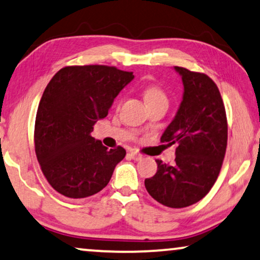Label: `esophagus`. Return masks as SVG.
<instances>
[{
	"label": "esophagus",
	"instance_id": "obj_1",
	"mask_svg": "<svg viewBox=\"0 0 260 260\" xmlns=\"http://www.w3.org/2000/svg\"><path fill=\"white\" fill-rule=\"evenodd\" d=\"M128 156H129L131 159L135 160V161H138V160H141L142 159V155L139 154V153H137V152H129L128 153Z\"/></svg>",
	"mask_w": 260,
	"mask_h": 260
}]
</instances>
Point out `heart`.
Masks as SVG:
<instances>
[{"mask_svg":"<svg viewBox=\"0 0 260 260\" xmlns=\"http://www.w3.org/2000/svg\"><path fill=\"white\" fill-rule=\"evenodd\" d=\"M145 100L148 106L155 102H167V95L161 87L158 85H148L144 89Z\"/></svg>","mask_w":260,"mask_h":260,"instance_id":"1","label":"heart"}]
</instances>
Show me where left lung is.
Segmentation results:
<instances>
[{
  "mask_svg": "<svg viewBox=\"0 0 260 260\" xmlns=\"http://www.w3.org/2000/svg\"><path fill=\"white\" fill-rule=\"evenodd\" d=\"M174 69L181 76L184 94L160 140L177 146L175 162L155 160L158 171L146 179L145 187L164 206L182 208L202 200L217 180L228 146V120L213 80L182 67Z\"/></svg>",
  "mask_w": 260,
  "mask_h": 260,
  "instance_id": "1",
  "label": "left lung"
}]
</instances>
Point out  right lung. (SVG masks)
<instances>
[{"mask_svg":"<svg viewBox=\"0 0 260 260\" xmlns=\"http://www.w3.org/2000/svg\"><path fill=\"white\" fill-rule=\"evenodd\" d=\"M133 79L132 72L109 66H69L47 85L36 113L35 153L42 173L60 194L94 196L125 158L122 147L108 149L90 133Z\"/></svg>","mask_w":260,"mask_h":260,"instance_id":"right-lung-1","label":"right lung"}]
</instances>
